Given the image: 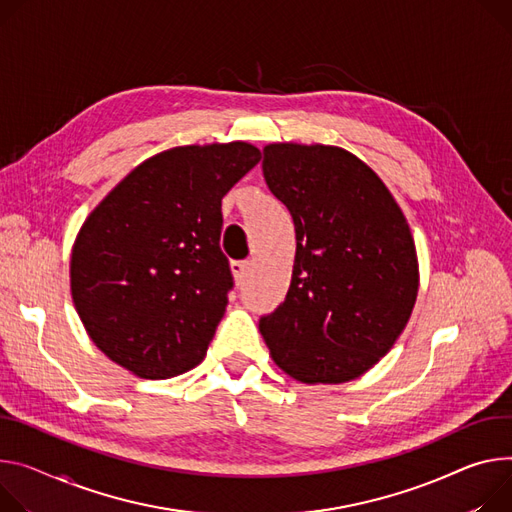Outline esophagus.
<instances>
[{
    "label": "esophagus",
    "mask_w": 512,
    "mask_h": 512,
    "mask_svg": "<svg viewBox=\"0 0 512 512\" xmlns=\"http://www.w3.org/2000/svg\"><path fill=\"white\" fill-rule=\"evenodd\" d=\"M230 271H232V275H235L237 286H243L245 280H247L249 271H251V263H249V261H232Z\"/></svg>",
    "instance_id": "1"
}]
</instances>
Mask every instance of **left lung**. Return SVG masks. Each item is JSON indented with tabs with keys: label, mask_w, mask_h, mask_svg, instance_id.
<instances>
[{
	"label": "left lung",
	"mask_w": 512,
	"mask_h": 512,
	"mask_svg": "<svg viewBox=\"0 0 512 512\" xmlns=\"http://www.w3.org/2000/svg\"><path fill=\"white\" fill-rule=\"evenodd\" d=\"M263 177L296 226L286 300L259 331L302 384L363 376L396 343L418 294L408 222L384 181L341 147L273 143Z\"/></svg>",
	"instance_id": "1"
}]
</instances>
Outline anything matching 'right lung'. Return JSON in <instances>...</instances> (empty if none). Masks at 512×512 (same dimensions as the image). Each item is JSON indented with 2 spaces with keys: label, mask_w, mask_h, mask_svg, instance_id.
Here are the masks:
<instances>
[{
  "label": "right lung",
  "mask_w": 512,
  "mask_h": 512,
  "mask_svg": "<svg viewBox=\"0 0 512 512\" xmlns=\"http://www.w3.org/2000/svg\"><path fill=\"white\" fill-rule=\"evenodd\" d=\"M259 159L241 141L163 151L83 222L73 304L89 339L134 376L165 380L204 359L232 290L222 198Z\"/></svg>",
  "instance_id": "add662e5"
}]
</instances>
